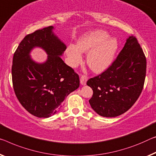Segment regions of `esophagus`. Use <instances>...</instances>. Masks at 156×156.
Instances as JSON below:
<instances>
[{
  "mask_svg": "<svg viewBox=\"0 0 156 156\" xmlns=\"http://www.w3.org/2000/svg\"><path fill=\"white\" fill-rule=\"evenodd\" d=\"M88 80V77L85 75H83L81 76V79H80V82H81V84L84 86L86 84V81Z\"/></svg>",
  "mask_w": 156,
  "mask_h": 156,
  "instance_id": "1",
  "label": "esophagus"
}]
</instances>
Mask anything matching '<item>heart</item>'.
Masks as SVG:
<instances>
[{"label": "heart", "instance_id": "heart-1", "mask_svg": "<svg viewBox=\"0 0 156 156\" xmlns=\"http://www.w3.org/2000/svg\"><path fill=\"white\" fill-rule=\"evenodd\" d=\"M118 42L109 37L105 30H95L85 33L78 40L76 45L70 44L66 48L68 63L76 68L82 61V54L88 51L86 62L95 73H102L113 63L118 50Z\"/></svg>", "mask_w": 156, "mask_h": 156}]
</instances>
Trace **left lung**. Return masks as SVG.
I'll list each match as a JSON object with an SVG mask.
<instances>
[{"instance_id":"left-lung-1","label":"left lung","mask_w":156,"mask_h":156,"mask_svg":"<svg viewBox=\"0 0 156 156\" xmlns=\"http://www.w3.org/2000/svg\"><path fill=\"white\" fill-rule=\"evenodd\" d=\"M147 59L136 38L130 35L112 66L87 84L93 94L92 109L103 117L125 113L140 97L144 83Z\"/></svg>"}]
</instances>
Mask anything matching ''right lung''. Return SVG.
<instances>
[{
  "instance_id": "1",
  "label": "right lung",
  "mask_w": 156,
  "mask_h": 156,
  "mask_svg": "<svg viewBox=\"0 0 156 156\" xmlns=\"http://www.w3.org/2000/svg\"><path fill=\"white\" fill-rule=\"evenodd\" d=\"M48 26L28 34L14 52L12 77L14 93L21 105L33 116L49 118L61 107L68 95L80 86V77L61 56L66 45ZM40 47L46 52L44 63H37L30 51Z\"/></svg>"
}]
</instances>
